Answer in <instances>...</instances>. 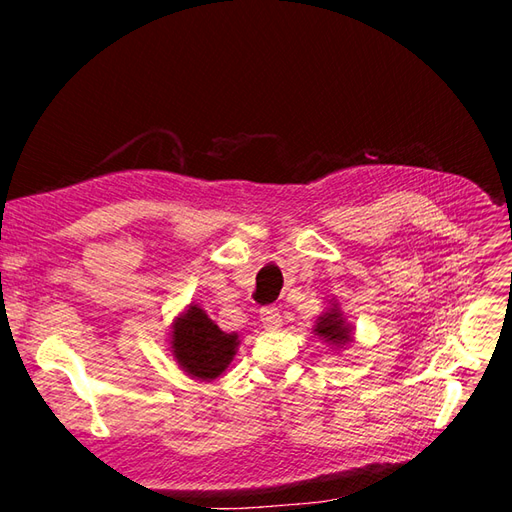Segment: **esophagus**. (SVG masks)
<instances>
[{
  "label": "esophagus",
  "mask_w": 512,
  "mask_h": 512,
  "mask_svg": "<svg viewBox=\"0 0 512 512\" xmlns=\"http://www.w3.org/2000/svg\"><path fill=\"white\" fill-rule=\"evenodd\" d=\"M260 322H262V327H265L267 331L280 329V327H282V314H280V309L273 307V305L262 307V309H260Z\"/></svg>",
  "instance_id": "obj_1"
}]
</instances>
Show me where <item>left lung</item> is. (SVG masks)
I'll list each match as a JSON object with an SVG mask.
<instances>
[{
  "label": "left lung",
  "mask_w": 512,
  "mask_h": 512,
  "mask_svg": "<svg viewBox=\"0 0 512 512\" xmlns=\"http://www.w3.org/2000/svg\"><path fill=\"white\" fill-rule=\"evenodd\" d=\"M314 333L333 348H344L346 344L352 342V335H354L352 327L346 322L342 309L337 307V303H331V307H327V312L318 318Z\"/></svg>",
  "instance_id": "8db88e82"
}]
</instances>
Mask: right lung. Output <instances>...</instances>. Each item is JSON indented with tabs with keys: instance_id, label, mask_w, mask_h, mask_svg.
Masks as SVG:
<instances>
[{
	"instance_id": "obj_1",
	"label": "right lung",
	"mask_w": 512,
	"mask_h": 512,
	"mask_svg": "<svg viewBox=\"0 0 512 512\" xmlns=\"http://www.w3.org/2000/svg\"><path fill=\"white\" fill-rule=\"evenodd\" d=\"M237 346L239 335L224 333L198 305L177 316L170 331V352L185 374L196 380L209 382L222 376Z\"/></svg>"
}]
</instances>
